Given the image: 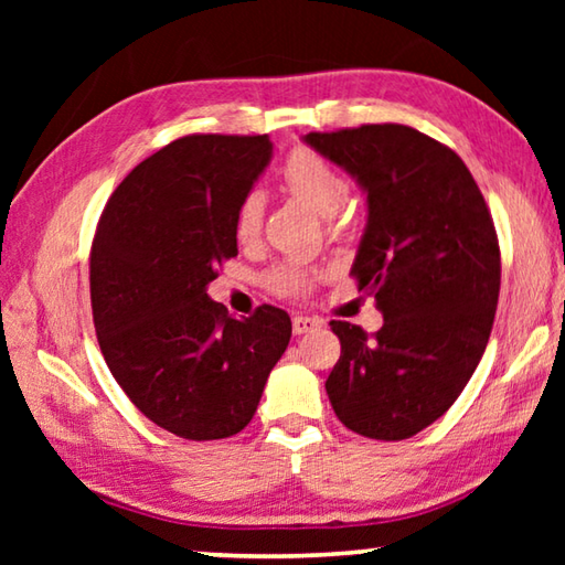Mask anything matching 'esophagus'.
Here are the masks:
<instances>
[{"mask_svg": "<svg viewBox=\"0 0 565 565\" xmlns=\"http://www.w3.org/2000/svg\"><path fill=\"white\" fill-rule=\"evenodd\" d=\"M291 327H294L296 337H301V333H309V331H313V329H319L321 321L313 319V317H294Z\"/></svg>", "mask_w": 565, "mask_h": 565, "instance_id": "34e87169", "label": "esophagus"}]
</instances>
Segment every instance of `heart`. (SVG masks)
<instances>
[{
	"instance_id": "1",
	"label": "heart",
	"mask_w": 565,
	"mask_h": 565,
	"mask_svg": "<svg viewBox=\"0 0 565 565\" xmlns=\"http://www.w3.org/2000/svg\"><path fill=\"white\" fill-rule=\"evenodd\" d=\"M281 184L291 191L296 199L309 204L321 216H333L347 204L351 184L341 171L331 164L327 157L309 147H296L286 157L281 167ZM266 199L262 191H246L234 209V236L238 244H254L262 234ZM319 279L317 269H306L299 264H279L266 274L269 289L279 296H306L313 281Z\"/></svg>"
}]
</instances>
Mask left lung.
Returning a JSON list of instances; mask_svg holds the SVG:
<instances>
[{
    "instance_id": "1",
    "label": "left lung",
    "mask_w": 565,
    "mask_h": 565,
    "mask_svg": "<svg viewBox=\"0 0 565 565\" xmlns=\"http://www.w3.org/2000/svg\"><path fill=\"white\" fill-rule=\"evenodd\" d=\"M303 141L366 191L351 276L384 313L371 337L331 321L341 359L329 401L351 431L404 441L451 408L489 343L501 289L491 212L461 157L404 124L311 131Z\"/></svg>"
}]
</instances>
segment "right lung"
I'll return each instance as SVG.
<instances>
[{
    "instance_id": "1",
    "label": "right lung",
    "mask_w": 565,
    "mask_h": 565,
    "mask_svg": "<svg viewBox=\"0 0 565 565\" xmlns=\"http://www.w3.org/2000/svg\"><path fill=\"white\" fill-rule=\"evenodd\" d=\"M269 159L266 134L171 141L114 189L92 242L104 361L141 414L189 441L242 431L291 339L276 306L238 321L206 294L238 254L234 209Z\"/></svg>"
}]
</instances>
